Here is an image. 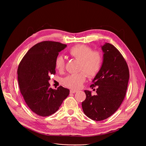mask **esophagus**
<instances>
[{
	"label": "esophagus",
	"instance_id": "obj_1",
	"mask_svg": "<svg viewBox=\"0 0 146 146\" xmlns=\"http://www.w3.org/2000/svg\"><path fill=\"white\" fill-rule=\"evenodd\" d=\"M77 92V91H76V90H71L70 91V92L71 93V94H74V93H76Z\"/></svg>",
	"mask_w": 146,
	"mask_h": 146
}]
</instances>
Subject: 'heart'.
Listing matches in <instances>:
<instances>
[{"label":"heart","mask_w":146,"mask_h":146,"mask_svg":"<svg viewBox=\"0 0 146 146\" xmlns=\"http://www.w3.org/2000/svg\"><path fill=\"white\" fill-rule=\"evenodd\" d=\"M69 53L73 58L80 61L79 70L83 72L68 76L63 80V83L66 87L76 90L80 88L85 82L86 72L90 77H94L99 73L102 64V56L100 52L93 51L91 47L85 45H78L72 48ZM66 62L63 56H58L56 58L55 67L58 71H63Z\"/></svg>","instance_id":"b5f03b06"}]
</instances>
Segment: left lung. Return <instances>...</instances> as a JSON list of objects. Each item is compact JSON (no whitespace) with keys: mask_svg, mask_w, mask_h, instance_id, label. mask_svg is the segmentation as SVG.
Listing matches in <instances>:
<instances>
[{"mask_svg":"<svg viewBox=\"0 0 146 146\" xmlns=\"http://www.w3.org/2000/svg\"><path fill=\"white\" fill-rule=\"evenodd\" d=\"M101 47L102 65L90 86L92 89L98 86L97 94L92 95L85 90L86 98L82 102L84 114L97 121L109 118L118 110L125 96L129 78L128 65L120 52L110 43Z\"/></svg>","mask_w":146,"mask_h":146,"instance_id":"left-lung-1","label":"left lung"}]
</instances>
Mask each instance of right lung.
<instances>
[{"label": "right lung", "mask_w": 146, "mask_h": 146, "mask_svg": "<svg viewBox=\"0 0 146 146\" xmlns=\"http://www.w3.org/2000/svg\"><path fill=\"white\" fill-rule=\"evenodd\" d=\"M67 45L44 41L31 48L18 68L19 90L29 109L35 114L47 117L55 113L69 94V90L59 86L50 87V76L55 74V60Z\"/></svg>", "instance_id": "add662e5"}]
</instances>
